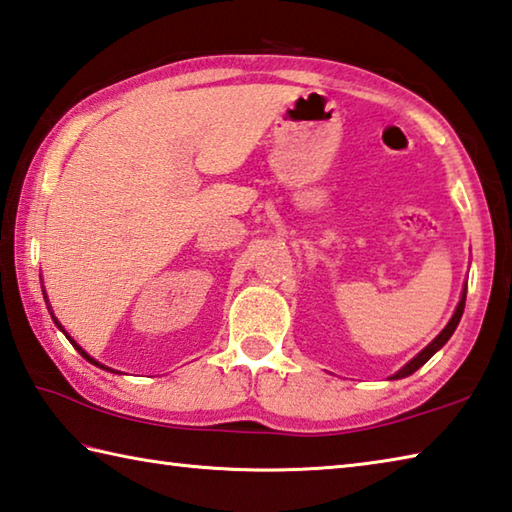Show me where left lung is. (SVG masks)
<instances>
[{
	"instance_id": "1",
	"label": "left lung",
	"mask_w": 512,
	"mask_h": 512,
	"mask_svg": "<svg viewBox=\"0 0 512 512\" xmlns=\"http://www.w3.org/2000/svg\"><path fill=\"white\" fill-rule=\"evenodd\" d=\"M466 291L468 288L463 286V291H461V300H459V304H457V309H454V315L450 318V322L445 324V329L439 333V336H436L430 345H427L423 351H418L416 356L407 362V365H403L401 369L396 371L394 376H389V380H398V378H405V376H412L414 371L418 369V367H423L427 360H430L436 351H439L445 342H448L450 338H452V333H454V329L459 327V320H461V315H463V309H466Z\"/></svg>"
}]
</instances>
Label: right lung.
<instances>
[{
  "instance_id": "add662e5",
  "label": "right lung",
  "mask_w": 512,
  "mask_h": 512,
  "mask_svg": "<svg viewBox=\"0 0 512 512\" xmlns=\"http://www.w3.org/2000/svg\"><path fill=\"white\" fill-rule=\"evenodd\" d=\"M42 293H44V300H46V309H49V313H51V318H53V322H55V327H58L62 333H64V336H67L69 338V342H71V345L73 347H76V351H80V356L82 358H85V360H89L91 362V365H96V367H100V369H105V371H111V374H118V371H114V369H111V367H105V365H102V362H98L96 358H91L89 356V353L85 351V349H82L80 345H78V342L76 340H73L71 336H69V333L67 331H64V327H62V324H60V320L58 318H55V313L51 311V306H49V297H46V291H44V286H42Z\"/></svg>"
}]
</instances>
